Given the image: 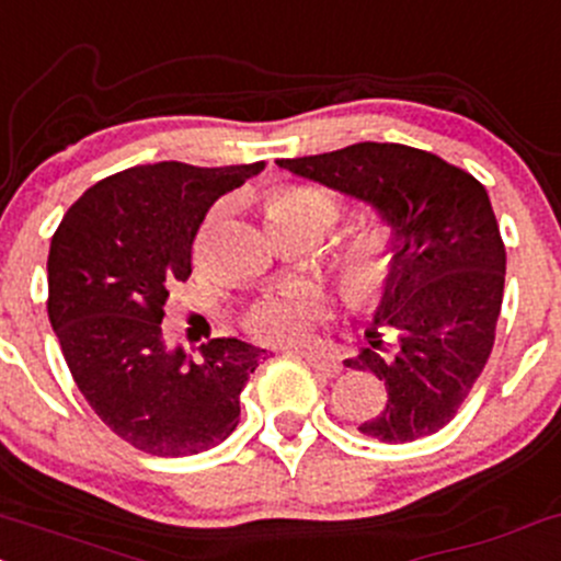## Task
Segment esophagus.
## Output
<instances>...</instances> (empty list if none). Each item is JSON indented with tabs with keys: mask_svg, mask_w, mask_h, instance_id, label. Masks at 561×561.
Here are the masks:
<instances>
[{
	"mask_svg": "<svg viewBox=\"0 0 561 561\" xmlns=\"http://www.w3.org/2000/svg\"><path fill=\"white\" fill-rule=\"evenodd\" d=\"M304 359L309 362V367L313 373L319 375V378L330 380V378H337V375L343 373V365L341 362L330 359V356H319V354H304Z\"/></svg>",
	"mask_w": 561,
	"mask_h": 561,
	"instance_id": "esophagus-1",
	"label": "esophagus"
}]
</instances>
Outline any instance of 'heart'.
Returning <instances> with one entry per match:
<instances>
[{
	"label": "heart",
	"instance_id": "obj_1",
	"mask_svg": "<svg viewBox=\"0 0 561 561\" xmlns=\"http://www.w3.org/2000/svg\"><path fill=\"white\" fill-rule=\"evenodd\" d=\"M268 220H300L319 231L330 229L341 215V202L324 186H287L276 191L266 205ZM393 244L383 226H362L335 255L337 285L354 306L373 309L391 290ZM330 317L328 300L311 287H300L282 298H271L248 317V332L268 346H295L311 335L313 324Z\"/></svg>",
	"mask_w": 561,
	"mask_h": 561
}]
</instances>
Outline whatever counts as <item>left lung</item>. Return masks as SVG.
<instances>
[{
	"label": "left lung",
	"mask_w": 561,
	"mask_h": 561,
	"mask_svg": "<svg viewBox=\"0 0 561 561\" xmlns=\"http://www.w3.org/2000/svg\"><path fill=\"white\" fill-rule=\"evenodd\" d=\"M279 168L367 202L393 231L391 290L370 346L346 367L383 380L389 402L359 426L380 442H412L453 421L495 343L506 248L490 196L471 172L402 144L346 146ZM390 328V337L379 332Z\"/></svg>",
	"instance_id": "obj_1"
}]
</instances>
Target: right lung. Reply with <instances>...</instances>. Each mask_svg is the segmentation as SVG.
Here are the masks:
<instances>
[{
	"label": "right lung",
	"mask_w": 561,
	"mask_h": 561,
	"mask_svg": "<svg viewBox=\"0 0 561 561\" xmlns=\"http://www.w3.org/2000/svg\"><path fill=\"white\" fill-rule=\"evenodd\" d=\"M263 168L138 164L84 191L53 233L47 313L60 351L95 415L135 450L183 458L237 428L266 351L215 337L194 362L164 343L162 319L207 210Z\"/></svg>",
	"instance_id": "1"
}]
</instances>
